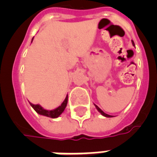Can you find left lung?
<instances>
[{
  "mask_svg": "<svg viewBox=\"0 0 157 157\" xmlns=\"http://www.w3.org/2000/svg\"><path fill=\"white\" fill-rule=\"evenodd\" d=\"M133 45H134V43L133 42ZM95 105V104H94ZM95 107H96V108H97V110H98V112H100L101 114L103 115V116H104V117H112V116H110V115H107V114H106V113H105V112H103V111H102V110L100 109V108H99V107H98V106H97V105H95Z\"/></svg>",
  "mask_w": 157,
  "mask_h": 157,
  "instance_id": "obj_1",
  "label": "left lung"
}]
</instances>
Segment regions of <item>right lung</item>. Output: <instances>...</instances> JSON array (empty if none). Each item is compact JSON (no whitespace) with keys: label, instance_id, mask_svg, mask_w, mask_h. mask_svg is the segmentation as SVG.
I'll return each instance as SVG.
<instances>
[{"label":"right lung","instance_id":"right-lung-1","mask_svg":"<svg viewBox=\"0 0 157 157\" xmlns=\"http://www.w3.org/2000/svg\"><path fill=\"white\" fill-rule=\"evenodd\" d=\"M67 103V95L66 98H65L63 102V103H62L59 107H57L56 109L51 110V111H48V110L44 109V108L39 104H33V103H31L30 104L31 106L33 107V109L35 110L38 114L50 117V118H56V117H59V116L63 113V112L64 109H65V107H66Z\"/></svg>","mask_w":157,"mask_h":157}]
</instances>
